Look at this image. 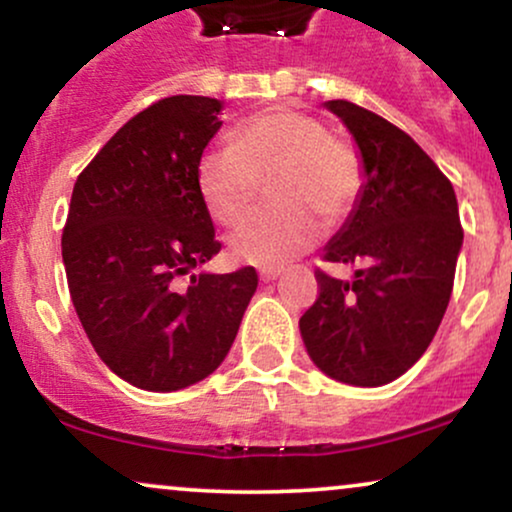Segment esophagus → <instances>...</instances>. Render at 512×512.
<instances>
[{"instance_id":"obj_1","label":"esophagus","mask_w":512,"mask_h":512,"mask_svg":"<svg viewBox=\"0 0 512 512\" xmlns=\"http://www.w3.org/2000/svg\"><path fill=\"white\" fill-rule=\"evenodd\" d=\"M281 276V269L279 267H264V269H260V279L262 281H274V279H279Z\"/></svg>"}]
</instances>
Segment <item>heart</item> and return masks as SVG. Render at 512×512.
Returning a JSON list of instances; mask_svg holds the SVG:
<instances>
[{"label": "heart", "mask_w": 512, "mask_h": 512, "mask_svg": "<svg viewBox=\"0 0 512 512\" xmlns=\"http://www.w3.org/2000/svg\"><path fill=\"white\" fill-rule=\"evenodd\" d=\"M197 161V192L223 226H238L269 180L274 207L260 211L233 238L243 260L281 264L301 255L320 236L322 223L342 221L363 185L356 149L332 137L320 120L296 108L250 115Z\"/></svg>", "instance_id": "heart-1"}]
</instances>
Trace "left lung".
I'll return each mask as SVG.
<instances>
[{"mask_svg":"<svg viewBox=\"0 0 512 512\" xmlns=\"http://www.w3.org/2000/svg\"><path fill=\"white\" fill-rule=\"evenodd\" d=\"M327 108L354 134L366 168L361 199L315 269L317 298L301 317L315 366L346 385L378 387L414 366L450 303L462 223L450 180L404 129L349 101Z\"/></svg>","mask_w":512,"mask_h":512,"instance_id":"1","label":"left lung"}]
</instances>
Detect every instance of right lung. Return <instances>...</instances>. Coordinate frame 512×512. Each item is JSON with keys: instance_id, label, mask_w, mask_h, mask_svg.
<instances>
[{"instance_id": "1", "label": "right lung", "mask_w": 512, "mask_h": 512, "mask_svg": "<svg viewBox=\"0 0 512 512\" xmlns=\"http://www.w3.org/2000/svg\"><path fill=\"white\" fill-rule=\"evenodd\" d=\"M219 110L216 98H161L74 182L62 231L72 303L105 366L142 390H182L214 373L257 289L255 267L192 274L221 250L197 192Z\"/></svg>"}]
</instances>
